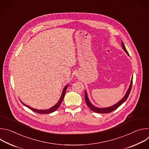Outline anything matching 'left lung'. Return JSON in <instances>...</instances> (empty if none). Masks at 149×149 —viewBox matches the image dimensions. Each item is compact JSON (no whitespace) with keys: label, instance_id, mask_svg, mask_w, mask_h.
Returning <instances> with one entry per match:
<instances>
[{"label":"left lung","instance_id":"left-lung-1","mask_svg":"<svg viewBox=\"0 0 149 149\" xmlns=\"http://www.w3.org/2000/svg\"><path fill=\"white\" fill-rule=\"evenodd\" d=\"M122 46H123V49L125 51V52L128 54L129 55V54L128 53V52H127L125 47V45L124 44H123V42H122ZM132 84H133V79H132L131 81V84H130V86L129 87V88L128 90V91H127L126 94L125 95V96L123 98V99L121 100H120L118 102H117L116 104L111 106V107H107V108H103V109H101V108H97L96 107H94V106L91 104V103L90 102L88 98V97H87V93L86 91L85 92V100H86V104L87 105H88V107L90 108V110H91L92 111L95 112V113H102V114H107V113H111L112 111H113L114 110H116L118 107H119L127 99V98H128L129 94H130V93L131 91V90H132Z\"/></svg>","mask_w":149,"mask_h":149}]
</instances>
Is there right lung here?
I'll return each mask as SVG.
<instances>
[{"label":"right lung","instance_id":"obj_1","mask_svg":"<svg viewBox=\"0 0 149 149\" xmlns=\"http://www.w3.org/2000/svg\"><path fill=\"white\" fill-rule=\"evenodd\" d=\"M67 88H68V86H66V87H65L64 88H63V91H62V95H61V98L59 99V101L57 102V104H56L55 105H54V107H51V109H48V110H39L34 109H32V108L29 107L28 105L25 104L23 103L22 101H21V102H22L24 105H25L26 106V107H27L28 108H29V109H31L32 111H34V112H35V113H38V114H49V113H51L54 112L55 111H56V110L59 108V107L60 106V105H61V102H62V101L63 98H64L65 94V92H66V90H67Z\"/></svg>","mask_w":149,"mask_h":149}]
</instances>
